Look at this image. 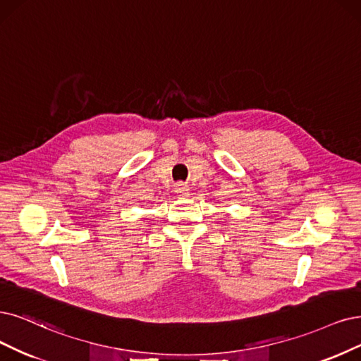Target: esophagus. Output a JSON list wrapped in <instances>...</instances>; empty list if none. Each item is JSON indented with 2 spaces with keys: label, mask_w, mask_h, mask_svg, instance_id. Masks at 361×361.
<instances>
[{
  "label": "esophagus",
  "mask_w": 361,
  "mask_h": 361,
  "mask_svg": "<svg viewBox=\"0 0 361 361\" xmlns=\"http://www.w3.org/2000/svg\"><path fill=\"white\" fill-rule=\"evenodd\" d=\"M173 192L180 196H188L190 193V189H189V185H185L184 183H178V184H176V188H173Z\"/></svg>",
  "instance_id": "esophagus-1"
}]
</instances>
